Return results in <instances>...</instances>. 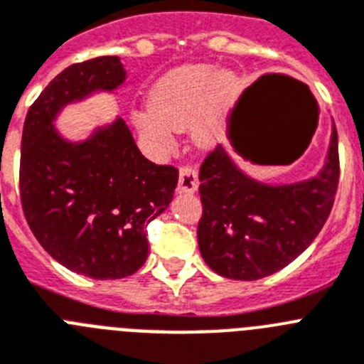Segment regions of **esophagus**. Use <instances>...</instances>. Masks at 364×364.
<instances>
[{
	"mask_svg": "<svg viewBox=\"0 0 364 364\" xmlns=\"http://www.w3.org/2000/svg\"><path fill=\"white\" fill-rule=\"evenodd\" d=\"M198 170L192 164H183L179 168V181H178V191L185 192V194H192L198 188Z\"/></svg>",
	"mask_w": 364,
	"mask_h": 364,
	"instance_id": "esophagus-1",
	"label": "esophagus"
}]
</instances>
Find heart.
I'll return each mask as SVG.
<instances>
[{
    "instance_id": "heart-1",
    "label": "heart",
    "mask_w": 364,
    "mask_h": 364,
    "mask_svg": "<svg viewBox=\"0 0 364 364\" xmlns=\"http://www.w3.org/2000/svg\"><path fill=\"white\" fill-rule=\"evenodd\" d=\"M236 95V78L230 71L196 64L168 71L151 86L148 109L135 113V126L144 143L154 150H168L176 129L192 124V134L201 144L213 143L221 119Z\"/></svg>"
}]
</instances>
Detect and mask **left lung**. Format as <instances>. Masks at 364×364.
I'll return each instance as SVG.
<instances>
[{
    "label": "left lung",
    "mask_w": 364,
    "mask_h": 364,
    "mask_svg": "<svg viewBox=\"0 0 364 364\" xmlns=\"http://www.w3.org/2000/svg\"><path fill=\"white\" fill-rule=\"evenodd\" d=\"M200 181L198 245L208 267L232 280L269 277L306 251L330 216L339 185L337 129L326 163L311 179L265 185L218 146L205 157Z\"/></svg>",
    "instance_id": "left-lung-1"
}]
</instances>
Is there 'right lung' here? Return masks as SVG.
Returning <instances> with one entry per match:
<instances>
[{
    "mask_svg": "<svg viewBox=\"0 0 364 364\" xmlns=\"http://www.w3.org/2000/svg\"><path fill=\"white\" fill-rule=\"evenodd\" d=\"M119 56L73 64L49 82L25 117L20 198L33 235L50 257L84 277L115 280L148 258L146 225L168 207L179 172L139 151L122 119L80 143L56 132L62 107L121 86Z\"/></svg>",
    "mask_w": 364,
    "mask_h": 364,
    "instance_id": "obj_1",
    "label": "right lung"
}]
</instances>
